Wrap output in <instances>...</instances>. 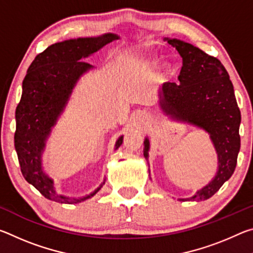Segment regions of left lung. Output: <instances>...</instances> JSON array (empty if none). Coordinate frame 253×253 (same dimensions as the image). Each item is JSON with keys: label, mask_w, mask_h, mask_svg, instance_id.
Segmentation results:
<instances>
[{"label": "left lung", "mask_w": 253, "mask_h": 253, "mask_svg": "<svg viewBox=\"0 0 253 253\" xmlns=\"http://www.w3.org/2000/svg\"><path fill=\"white\" fill-rule=\"evenodd\" d=\"M175 46L183 60L178 81H168L160 93V105L173 117L203 128L211 137L219 157V169L213 181L188 201L211 198L232 176L240 151L241 114L233 84L219 59L186 42L165 39ZM148 156L149 142H144Z\"/></svg>", "instance_id": "obj_1"}]
</instances>
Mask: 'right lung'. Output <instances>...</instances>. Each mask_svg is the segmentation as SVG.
I'll return each mask as SVG.
<instances>
[{
    "label": "right lung",
    "mask_w": 253,
    "mask_h": 253,
    "mask_svg": "<svg viewBox=\"0 0 253 253\" xmlns=\"http://www.w3.org/2000/svg\"><path fill=\"white\" fill-rule=\"evenodd\" d=\"M116 39V34L107 33L98 38H79L54 43L34 58L24 77L22 97L15 110L14 146L24 178L44 198L54 202L80 203L101 187L79 199L55 193L52 179L42 170L41 154L72 88L81 75L91 69L92 66L83 59ZM122 143L123 137L117 140L116 148Z\"/></svg>",
    "instance_id": "right-lung-1"
}]
</instances>
